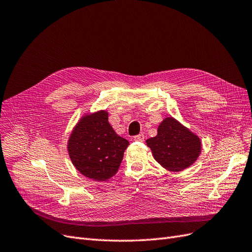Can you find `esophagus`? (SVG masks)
I'll return each mask as SVG.
<instances>
[{
    "instance_id": "34e87169",
    "label": "esophagus",
    "mask_w": 252,
    "mask_h": 252,
    "mask_svg": "<svg viewBox=\"0 0 252 252\" xmlns=\"http://www.w3.org/2000/svg\"><path fill=\"white\" fill-rule=\"evenodd\" d=\"M133 140H134V141H138V142H143V141L145 140V136H144L143 133H140V134H138V135H135L134 138H133Z\"/></svg>"
}]
</instances>
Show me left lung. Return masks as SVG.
I'll return each mask as SVG.
<instances>
[{
	"instance_id": "1",
	"label": "left lung",
	"mask_w": 252,
	"mask_h": 252,
	"mask_svg": "<svg viewBox=\"0 0 252 252\" xmlns=\"http://www.w3.org/2000/svg\"><path fill=\"white\" fill-rule=\"evenodd\" d=\"M148 147L158 163L170 171H181L192 165L201 152V141L173 118H166Z\"/></svg>"
}]
</instances>
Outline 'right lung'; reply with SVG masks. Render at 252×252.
<instances>
[{
	"instance_id": "add662e5",
	"label": "right lung",
	"mask_w": 252,
	"mask_h": 252,
	"mask_svg": "<svg viewBox=\"0 0 252 252\" xmlns=\"http://www.w3.org/2000/svg\"><path fill=\"white\" fill-rule=\"evenodd\" d=\"M128 145L108 123V113L98 111L84 117L75 126L68 142V152L83 175L106 181L117 173Z\"/></svg>"
}]
</instances>
